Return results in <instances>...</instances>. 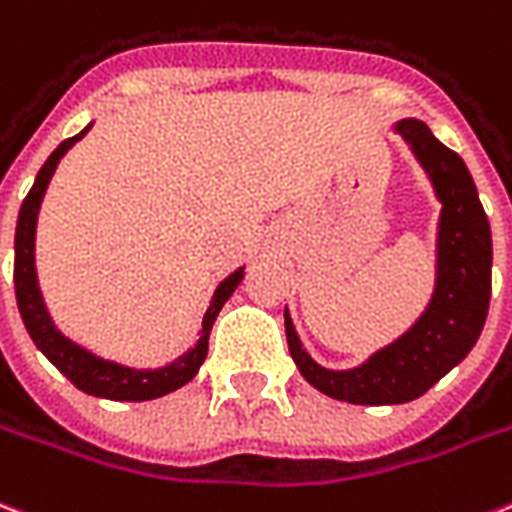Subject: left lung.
Instances as JSON below:
<instances>
[{
	"label": "left lung",
	"instance_id": "8db88e82",
	"mask_svg": "<svg viewBox=\"0 0 512 512\" xmlns=\"http://www.w3.org/2000/svg\"><path fill=\"white\" fill-rule=\"evenodd\" d=\"M392 131L403 136L440 204L427 308L395 341L343 370L325 368L308 354L284 308L287 346L300 376L322 395L354 405H400L424 395L473 351L489 314L491 228L470 171L416 117L397 120Z\"/></svg>",
	"mask_w": 512,
	"mask_h": 512
}]
</instances>
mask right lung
<instances>
[{"instance_id":"add662e5","label":"right lung","mask_w":512,"mask_h":512,"mask_svg":"<svg viewBox=\"0 0 512 512\" xmlns=\"http://www.w3.org/2000/svg\"><path fill=\"white\" fill-rule=\"evenodd\" d=\"M93 123L80 131L72 139H66L50 152V158L45 166L39 169L34 185H31L26 201L21 204L18 212V228H15V300H18V311L26 330H29L31 341L37 346L77 389H83L85 395L104 397V400H117V403H142V400H155L185 386L187 381H193L195 373L201 370L206 360V351H209V333L217 314L222 306L228 303V298L236 292V287L244 279L247 265H241L239 271H233L228 279H222L212 292L209 308H206L204 322L198 330V341L193 349H187L185 354H179L174 360L163 362L158 368H134V365H123L117 360H107L96 351H91L83 343H77L66 333L58 330L48 311V303L42 298L39 290V276H37V220H39V206L42 198L48 193V185L53 174H56L58 163L64 158L66 152L72 150L74 144L80 142Z\"/></svg>"}]
</instances>
